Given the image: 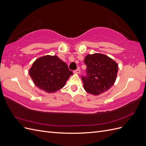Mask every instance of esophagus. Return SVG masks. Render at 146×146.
Wrapping results in <instances>:
<instances>
[{
  "mask_svg": "<svg viewBox=\"0 0 146 146\" xmlns=\"http://www.w3.org/2000/svg\"><path fill=\"white\" fill-rule=\"evenodd\" d=\"M74 72L75 74H80V70L79 69H76V70H75L74 71Z\"/></svg>",
  "mask_w": 146,
  "mask_h": 146,
  "instance_id": "1",
  "label": "esophagus"
}]
</instances>
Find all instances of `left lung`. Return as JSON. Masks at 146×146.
<instances>
[{
    "label": "left lung",
    "instance_id": "8db88e82",
    "mask_svg": "<svg viewBox=\"0 0 146 146\" xmlns=\"http://www.w3.org/2000/svg\"><path fill=\"white\" fill-rule=\"evenodd\" d=\"M86 65V77H82L85 90L99 96L107 91L116 81L118 64L107 55L98 54L87 55L84 60Z\"/></svg>",
    "mask_w": 146,
    "mask_h": 146
}]
</instances>
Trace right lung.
I'll return each mask as SVG.
<instances>
[{"label":"right lung","instance_id":"obj_1","mask_svg":"<svg viewBox=\"0 0 146 146\" xmlns=\"http://www.w3.org/2000/svg\"><path fill=\"white\" fill-rule=\"evenodd\" d=\"M72 72L66 63L54 55L39 57L29 69L34 84L40 90L52 93L61 89Z\"/></svg>","mask_w":146,"mask_h":146}]
</instances>
